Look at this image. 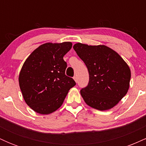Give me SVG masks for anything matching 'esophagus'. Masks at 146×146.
Wrapping results in <instances>:
<instances>
[{
    "instance_id": "esophagus-1",
    "label": "esophagus",
    "mask_w": 146,
    "mask_h": 146,
    "mask_svg": "<svg viewBox=\"0 0 146 146\" xmlns=\"http://www.w3.org/2000/svg\"><path fill=\"white\" fill-rule=\"evenodd\" d=\"M73 79H74V80H75V82H78V78H77L76 75H75V76L73 77Z\"/></svg>"
}]
</instances>
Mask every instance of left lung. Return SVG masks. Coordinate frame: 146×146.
Returning a JSON list of instances; mask_svg holds the SVG:
<instances>
[{"label":"left lung","mask_w":146,"mask_h":146,"mask_svg":"<svg viewBox=\"0 0 146 146\" xmlns=\"http://www.w3.org/2000/svg\"><path fill=\"white\" fill-rule=\"evenodd\" d=\"M86 64L89 73L88 85L80 90L86 104L100 110L112 108L126 95L130 85V70L117 52L105 46H73Z\"/></svg>","instance_id":"1"}]
</instances>
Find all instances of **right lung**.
<instances>
[{
  "label": "right lung",
  "instance_id": "add662e5",
  "mask_svg": "<svg viewBox=\"0 0 146 146\" xmlns=\"http://www.w3.org/2000/svg\"><path fill=\"white\" fill-rule=\"evenodd\" d=\"M72 43H45L25 60L19 75V85L25 102L36 113L47 115L62 104L68 90L76 84L66 76L63 59Z\"/></svg>",
  "mask_w": 146,
  "mask_h": 146
}]
</instances>
